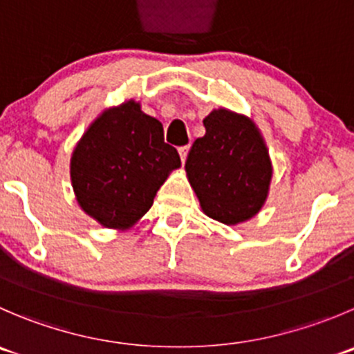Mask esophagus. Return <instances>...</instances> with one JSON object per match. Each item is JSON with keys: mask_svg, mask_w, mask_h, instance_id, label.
Instances as JSON below:
<instances>
[{"mask_svg": "<svg viewBox=\"0 0 354 354\" xmlns=\"http://www.w3.org/2000/svg\"><path fill=\"white\" fill-rule=\"evenodd\" d=\"M188 150H190V147H188V145L180 147V150H178V152H180V157H181V162H185V160H187Z\"/></svg>", "mask_w": 354, "mask_h": 354, "instance_id": "34e87169", "label": "esophagus"}]
</instances>
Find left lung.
I'll return each instance as SVG.
<instances>
[{
	"mask_svg": "<svg viewBox=\"0 0 354 354\" xmlns=\"http://www.w3.org/2000/svg\"><path fill=\"white\" fill-rule=\"evenodd\" d=\"M188 152V181L204 214L225 225L254 218L268 198L273 167L263 135L247 115L214 109Z\"/></svg>",
	"mask_w": 354,
	"mask_h": 354,
	"instance_id": "8db88e82",
	"label": "left lung"
}]
</instances>
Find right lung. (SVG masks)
<instances>
[{
  "mask_svg": "<svg viewBox=\"0 0 354 354\" xmlns=\"http://www.w3.org/2000/svg\"><path fill=\"white\" fill-rule=\"evenodd\" d=\"M181 166L162 124L128 100L102 112L71 157L75 201L105 228L128 230L152 207L160 185Z\"/></svg>",
  "mask_w": 354,
  "mask_h": 354,
  "instance_id": "add662e5",
  "label": "right lung"
}]
</instances>
